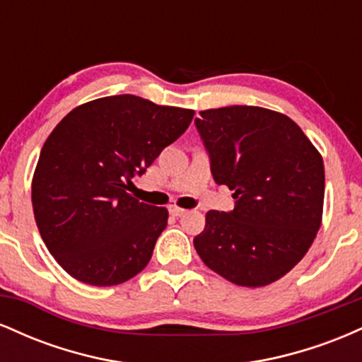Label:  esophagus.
Returning a JSON list of instances; mask_svg holds the SVG:
<instances>
[{"instance_id":"34e87169","label":"esophagus","mask_w":362,"mask_h":362,"mask_svg":"<svg viewBox=\"0 0 362 362\" xmlns=\"http://www.w3.org/2000/svg\"><path fill=\"white\" fill-rule=\"evenodd\" d=\"M168 211H170V214H173V216H184L187 213V209H184V207H178L175 204L170 206Z\"/></svg>"}]
</instances>
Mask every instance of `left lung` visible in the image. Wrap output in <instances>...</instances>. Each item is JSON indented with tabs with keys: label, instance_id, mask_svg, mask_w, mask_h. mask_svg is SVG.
<instances>
[{
	"label": "left lung",
	"instance_id": "1",
	"mask_svg": "<svg viewBox=\"0 0 362 362\" xmlns=\"http://www.w3.org/2000/svg\"><path fill=\"white\" fill-rule=\"evenodd\" d=\"M195 127L216 184L235 209L209 211L194 238L202 262L226 281L260 288L286 276L322 224L325 170L318 149L288 115L252 105L201 112Z\"/></svg>",
	"mask_w": 362,
	"mask_h": 362
}]
</instances>
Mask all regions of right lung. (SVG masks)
Wrapping results in <instances>:
<instances>
[{"label": "right lung", "mask_w": 362, "mask_h": 362, "mask_svg": "<svg viewBox=\"0 0 362 362\" xmlns=\"http://www.w3.org/2000/svg\"><path fill=\"white\" fill-rule=\"evenodd\" d=\"M192 117L194 110L114 95L83 103L54 127L32 178V206L45 247L69 276L117 286L146 267L168 211L127 190Z\"/></svg>", "instance_id": "1"}]
</instances>
